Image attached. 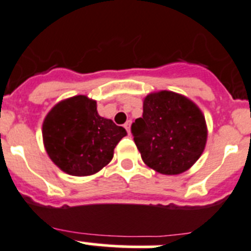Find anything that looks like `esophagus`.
Here are the masks:
<instances>
[{"mask_svg":"<svg viewBox=\"0 0 251 251\" xmlns=\"http://www.w3.org/2000/svg\"><path fill=\"white\" fill-rule=\"evenodd\" d=\"M131 124H132V121H131V120H127V121H126L125 125H124V126H125L126 130H127V132H128V133H131Z\"/></svg>","mask_w":251,"mask_h":251,"instance_id":"esophagus-1","label":"esophagus"}]
</instances>
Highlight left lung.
Wrapping results in <instances>:
<instances>
[{"mask_svg":"<svg viewBox=\"0 0 251 251\" xmlns=\"http://www.w3.org/2000/svg\"><path fill=\"white\" fill-rule=\"evenodd\" d=\"M145 165L162 175H181L202 156L208 128L202 110L182 94L153 91L144 99L142 118L131 126Z\"/></svg>","mask_w":251,"mask_h":251,"instance_id":"8db88e82","label":"left lung"}]
</instances>
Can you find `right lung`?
I'll list each match as a JSON object with an SVG mask.
<instances>
[{
	"instance_id": "1",
	"label": "right lung",
	"mask_w": 251,
	"mask_h": 251,
	"mask_svg": "<svg viewBox=\"0 0 251 251\" xmlns=\"http://www.w3.org/2000/svg\"><path fill=\"white\" fill-rule=\"evenodd\" d=\"M127 135L121 126L98 114L86 95L62 100L49 110L42 126L43 145L51 162L70 176H91L114 157V149Z\"/></svg>"
}]
</instances>
